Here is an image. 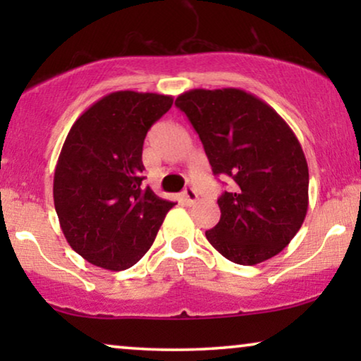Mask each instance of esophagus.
Segmentation results:
<instances>
[{"instance_id":"esophagus-1","label":"esophagus","mask_w":361,"mask_h":361,"mask_svg":"<svg viewBox=\"0 0 361 361\" xmlns=\"http://www.w3.org/2000/svg\"><path fill=\"white\" fill-rule=\"evenodd\" d=\"M197 199H199L197 192L192 189V187H185V190L182 192V200H184V204L185 205H194Z\"/></svg>"}]
</instances>
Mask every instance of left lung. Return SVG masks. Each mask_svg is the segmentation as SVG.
I'll return each instance as SVG.
<instances>
[{
	"label": "left lung",
	"mask_w": 361,
	"mask_h": 361,
	"mask_svg": "<svg viewBox=\"0 0 361 361\" xmlns=\"http://www.w3.org/2000/svg\"><path fill=\"white\" fill-rule=\"evenodd\" d=\"M215 176L233 189L220 195V221L207 240L226 259L253 266L283 251L304 224L309 167L288 123L253 93L195 88L177 97Z\"/></svg>",
	"instance_id": "left-lung-1"
}]
</instances>
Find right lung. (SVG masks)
I'll return each mask as SVG.
<instances>
[{
    "label": "right lung",
    "mask_w": 361,
    "mask_h": 361,
    "mask_svg": "<svg viewBox=\"0 0 361 361\" xmlns=\"http://www.w3.org/2000/svg\"><path fill=\"white\" fill-rule=\"evenodd\" d=\"M172 97L113 92L78 116L54 172V205L63 236L83 259L131 268L176 204L142 189V145Z\"/></svg>",
    "instance_id": "add662e5"
}]
</instances>
